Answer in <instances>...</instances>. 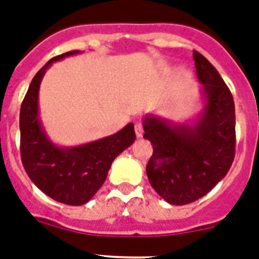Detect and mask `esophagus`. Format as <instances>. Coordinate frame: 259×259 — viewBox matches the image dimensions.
<instances>
[{"label":"esophagus","mask_w":259,"mask_h":259,"mask_svg":"<svg viewBox=\"0 0 259 259\" xmlns=\"http://www.w3.org/2000/svg\"><path fill=\"white\" fill-rule=\"evenodd\" d=\"M135 132H136V136L137 137H141L144 134V128H143V123L141 122H137L135 124Z\"/></svg>","instance_id":"1"}]
</instances>
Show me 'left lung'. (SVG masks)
I'll use <instances>...</instances> for the list:
<instances>
[{
	"label": "left lung",
	"instance_id": "1",
	"mask_svg": "<svg viewBox=\"0 0 259 259\" xmlns=\"http://www.w3.org/2000/svg\"><path fill=\"white\" fill-rule=\"evenodd\" d=\"M205 106L193 125L146 115L144 139L153 144L146 164L150 185L171 205L203 197L227 175L235 158V102L217 68L194 50Z\"/></svg>",
	"mask_w": 259,
	"mask_h": 259
}]
</instances>
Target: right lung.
<instances>
[{
	"label": "right lung",
	"instance_id": "1",
	"mask_svg": "<svg viewBox=\"0 0 259 259\" xmlns=\"http://www.w3.org/2000/svg\"><path fill=\"white\" fill-rule=\"evenodd\" d=\"M72 50L50 59L32 79L20 106V155L24 170L38 189L58 202L79 206L101 188L113 161L134 144L132 123L101 140L59 148L48 139L38 119V89L53 62L77 54Z\"/></svg>",
	"mask_w": 259,
	"mask_h": 259
}]
</instances>
